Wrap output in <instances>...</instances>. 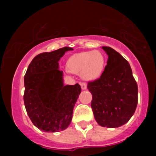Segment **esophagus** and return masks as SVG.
Wrapping results in <instances>:
<instances>
[{
  "instance_id": "obj_1",
  "label": "esophagus",
  "mask_w": 156,
  "mask_h": 156,
  "mask_svg": "<svg viewBox=\"0 0 156 156\" xmlns=\"http://www.w3.org/2000/svg\"><path fill=\"white\" fill-rule=\"evenodd\" d=\"M81 87L82 90H85L87 88V84L86 83H81Z\"/></svg>"
}]
</instances>
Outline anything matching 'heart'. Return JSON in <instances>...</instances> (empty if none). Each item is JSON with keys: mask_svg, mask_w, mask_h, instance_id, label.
Returning a JSON list of instances; mask_svg holds the SVG:
<instances>
[{"mask_svg": "<svg viewBox=\"0 0 156 156\" xmlns=\"http://www.w3.org/2000/svg\"><path fill=\"white\" fill-rule=\"evenodd\" d=\"M105 67V58L98 50L78 53L71 56L67 62L70 72L81 74L87 81H93L100 77Z\"/></svg>", "mask_w": 156, "mask_h": 156, "instance_id": "b5f03b06", "label": "heart"}]
</instances>
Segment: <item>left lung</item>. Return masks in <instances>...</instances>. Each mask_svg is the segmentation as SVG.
<instances>
[{
  "mask_svg": "<svg viewBox=\"0 0 156 156\" xmlns=\"http://www.w3.org/2000/svg\"><path fill=\"white\" fill-rule=\"evenodd\" d=\"M103 49L108 56L107 65L100 78L87 84L91 108L100 126L118 127L127 123L136 110L137 84L126 59L109 47Z\"/></svg>",
  "mask_w": 156,
  "mask_h": 156,
  "instance_id": "1",
  "label": "left lung"
}]
</instances>
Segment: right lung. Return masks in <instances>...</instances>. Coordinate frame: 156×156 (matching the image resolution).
Here are the masks:
<instances>
[{
    "label": "right lung",
    "mask_w": 156,
    "mask_h": 156,
    "mask_svg": "<svg viewBox=\"0 0 156 156\" xmlns=\"http://www.w3.org/2000/svg\"><path fill=\"white\" fill-rule=\"evenodd\" d=\"M69 47L37 55L24 77V99L26 112L33 125L45 132H58L67 128L73 108L81 93V86L64 85L59 60Z\"/></svg>",
    "instance_id": "right-lung-1"
}]
</instances>
